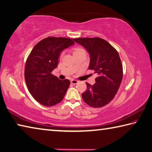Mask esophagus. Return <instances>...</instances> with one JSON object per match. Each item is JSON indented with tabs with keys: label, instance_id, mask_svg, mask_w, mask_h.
Masks as SVG:
<instances>
[{
	"label": "esophagus",
	"instance_id": "1",
	"mask_svg": "<svg viewBox=\"0 0 152 152\" xmlns=\"http://www.w3.org/2000/svg\"><path fill=\"white\" fill-rule=\"evenodd\" d=\"M71 83L72 84H77L78 83V81L76 80H74V79H72L71 80Z\"/></svg>",
	"mask_w": 152,
	"mask_h": 152
}]
</instances>
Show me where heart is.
Segmentation results:
<instances>
[{"label": "heart", "mask_w": 152, "mask_h": 152, "mask_svg": "<svg viewBox=\"0 0 152 152\" xmlns=\"http://www.w3.org/2000/svg\"><path fill=\"white\" fill-rule=\"evenodd\" d=\"M82 50V48H76L75 50H74V52H77V51H79V50Z\"/></svg>", "instance_id": "b5f03b06"}]
</instances>
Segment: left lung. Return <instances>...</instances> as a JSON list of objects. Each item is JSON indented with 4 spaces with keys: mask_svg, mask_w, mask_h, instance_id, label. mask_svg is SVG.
Segmentation results:
<instances>
[{
    "mask_svg": "<svg viewBox=\"0 0 152 152\" xmlns=\"http://www.w3.org/2000/svg\"><path fill=\"white\" fill-rule=\"evenodd\" d=\"M87 50L90 54V70L98 74L96 83H86L82 94L84 101L94 107L109 104L116 94L123 77L122 62L118 51L102 38H78L73 39Z\"/></svg>",
    "mask_w": 152,
    "mask_h": 152,
    "instance_id": "obj_1",
    "label": "left lung"
}]
</instances>
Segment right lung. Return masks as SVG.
Masks as SVG:
<instances>
[{"mask_svg":"<svg viewBox=\"0 0 152 152\" xmlns=\"http://www.w3.org/2000/svg\"><path fill=\"white\" fill-rule=\"evenodd\" d=\"M74 44L70 38L50 37L38 42L28 56L24 69L26 84L32 97L43 106L60 103L67 92L70 80H61L51 72L58 66L60 52Z\"/></svg>","mask_w":152,"mask_h":152,"instance_id":"add662e5","label":"right lung"}]
</instances>
